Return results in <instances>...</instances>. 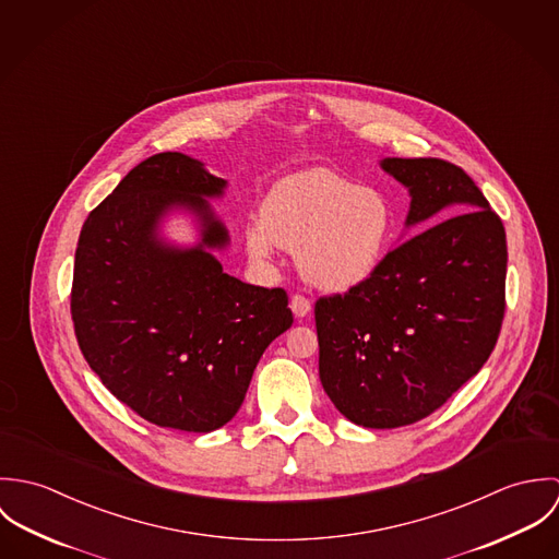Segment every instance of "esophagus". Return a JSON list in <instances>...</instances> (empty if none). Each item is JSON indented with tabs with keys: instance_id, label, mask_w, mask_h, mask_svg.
<instances>
[{
	"instance_id": "34e87169",
	"label": "esophagus",
	"mask_w": 559,
	"mask_h": 559,
	"mask_svg": "<svg viewBox=\"0 0 559 559\" xmlns=\"http://www.w3.org/2000/svg\"><path fill=\"white\" fill-rule=\"evenodd\" d=\"M290 310H293V314H295L297 319H306V317L312 312V304H310V299L304 297V295H293V299H290Z\"/></svg>"
}]
</instances>
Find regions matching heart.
Masks as SVG:
<instances>
[{
  "label": "heart",
  "mask_w": 559,
  "mask_h": 559,
  "mask_svg": "<svg viewBox=\"0 0 559 559\" xmlns=\"http://www.w3.org/2000/svg\"><path fill=\"white\" fill-rule=\"evenodd\" d=\"M396 237V213L374 187L310 167L273 185L262 217L249 222L251 258L269 260L277 247L297 253L306 282L346 293L368 282L385 262Z\"/></svg>",
  "instance_id": "b5f03b06"
}]
</instances>
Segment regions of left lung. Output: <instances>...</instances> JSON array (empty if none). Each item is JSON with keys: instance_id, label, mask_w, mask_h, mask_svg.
<instances>
[{"instance_id": "obj_1", "label": "left lung", "mask_w": 559, "mask_h": 559, "mask_svg": "<svg viewBox=\"0 0 559 559\" xmlns=\"http://www.w3.org/2000/svg\"><path fill=\"white\" fill-rule=\"evenodd\" d=\"M381 167L411 193L406 226L381 269L320 297V383L357 426L399 428L437 411L492 353L506 312V230L478 185L443 159ZM433 226L430 227L429 224Z\"/></svg>"}]
</instances>
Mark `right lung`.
<instances>
[{
	"instance_id": "right-lung-1",
	"label": "right lung",
	"mask_w": 559,
	"mask_h": 559,
	"mask_svg": "<svg viewBox=\"0 0 559 559\" xmlns=\"http://www.w3.org/2000/svg\"><path fill=\"white\" fill-rule=\"evenodd\" d=\"M224 189L204 163L159 153L135 165L81 228L71 290L81 353L116 399L163 428L228 424L264 348L293 324L284 288L245 284L211 253L228 245V230L204 198ZM171 207L199 217L195 248L158 239Z\"/></svg>"
}]
</instances>
